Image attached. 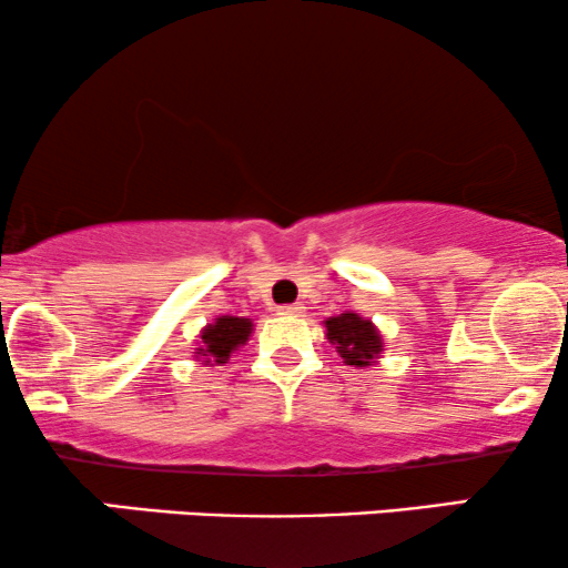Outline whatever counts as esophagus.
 Here are the masks:
<instances>
[{
	"mask_svg": "<svg viewBox=\"0 0 568 568\" xmlns=\"http://www.w3.org/2000/svg\"><path fill=\"white\" fill-rule=\"evenodd\" d=\"M303 311H305L303 305H282L278 307V316H300Z\"/></svg>",
	"mask_w": 568,
	"mask_h": 568,
	"instance_id": "esophagus-1",
	"label": "esophagus"
}]
</instances>
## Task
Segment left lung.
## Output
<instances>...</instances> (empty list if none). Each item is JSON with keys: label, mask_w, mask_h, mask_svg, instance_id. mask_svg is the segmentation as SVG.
Listing matches in <instances>:
<instances>
[{"label": "left lung", "mask_w": 568, "mask_h": 568, "mask_svg": "<svg viewBox=\"0 0 568 568\" xmlns=\"http://www.w3.org/2000/svg\"><path fill=\"white\" fill-rule=\"evenodd\" d=\"M326 339L337 347L339 358L355 368L374 366L384 349L379 328L371 324L368 318L349 311L326 318Z\"/></svg>", "instance_id": "1"}]
</instances>
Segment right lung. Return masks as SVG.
<instances>
[{
  "label": "right lung",
  "mask_w": 568,
  "mask_h": 568,
  "mask_svg": "<svg viewBox=\"0 0 568 568\" xmlns=\"http://www.w3.org/2000/svg\"><path fill=\"white\" fill-rule=\"evenodd\" d=\"M252 334L250 318L219 316L213 324H207L200 334V347L194 358H202L205 366H221L231 358L236 347H242Z\"/></svg>",
  "instance_id": "obj_1"
}]
</instances>
